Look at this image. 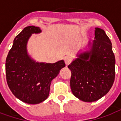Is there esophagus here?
<instances>
[{
	"instance_id": "esophagus-1",
	"label": "esophagus",
	"mask_w": 121,
	"mask_h": 121,
	"mask_svg": "<svg viewBox=\"0 0 121 121\" xmlns=\"http://www.w3.org/2000/svg\"><path fill=\"white\" fill-rule=\"evenodd\" d=\"M64 60H65V64L67 65H69V63H71V59L70 57L66 56L65 58V59H64Z\"/></svg>"
}]
</instances>
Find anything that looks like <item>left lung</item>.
I'll list each match as a JSON object with an SVG mask.
<instances>
[{"label": "left lung", "mask_w": 121, "mask_h": 121, "mask_svg": "<svg viewBox=\"0 0 121 121\" xmlns=\"http://www.w3.org/2000/svg\"><path fill=\"white\" fill-rule=\"evenodd\" d=\"M89 50L78 54L69 65L72 93L84 102L96 101L106 95L114 82L115 59L112 43L104 30L95 28Z\"/></svg>", "instance_id": "8db88e82"}]
</instances>
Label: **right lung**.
<instances>
[{
    "label": "right lung",
    "instance_id": "obj_1",
    "mask_svg": "<svg viewBox=\"0 0 121 121\" xmlns=\"http://www.w3.org/2000/svg\"><path fill=\"white\" fill-rule=\"evenodd\" d=\"M39 27L29 26L15 37L6 60V74L12 93L25 103L39 104L47 99L53 79L65 66L63 60L54 63H39L27 52L28 41L32 34H39Z\"/></svg>",
    "mask_w": 121,
    "mask_h": 121
}]
</instances>
